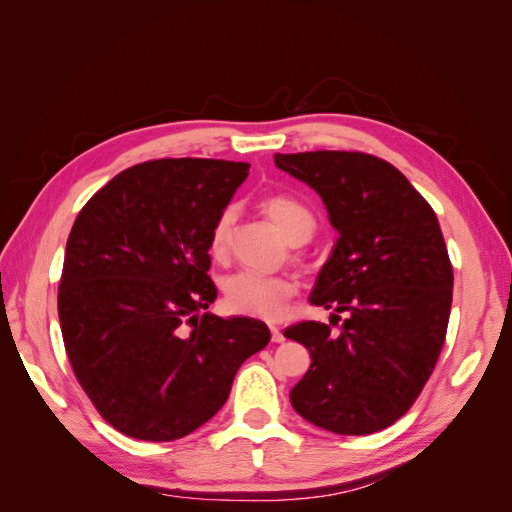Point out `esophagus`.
<instances>
[{"label":"esophagus","instance_id":"34e87169","mask_svg":"<svg viewBox=\"0 0 512 512\" xmlns=\"http://www.w3.org/2000/svg\"><path fill=\"white\" fill-rule=\"evenodd\" d=\"M270 334H273V343H284L286 341L284 332H281L277 325H270Z\"/></svg>","mask_w":512,"mask_h":512}]
</instances>
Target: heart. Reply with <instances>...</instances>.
I'll list each match as a JSON object with an SVG mask.
<instances>
[{"label":"heart","instance_id":"obj_1","mask_svg":"<svg viewBox=\"0 0 512 512\" xmlns=\"http://www.w3.org/2000/svg\"><path fill=\"white\" fill-rule=\"evenodd\" d=\"M268 220L273 222L288 242H308L314 233V215L301 202L288 198V195H270L262 204ZM237 211L235 206L226 209L215 217L209 250L213 257H224L233 237ZM297 284L288 277H268L257 273H237L226 279L224 299L226 306L235 314L257 317L264 321H279L288 312V303L295 297Z\"/></svg>","mask_w":512,"mask_h":512}]
</instances>
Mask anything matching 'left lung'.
I'll return each instance as SVG.
<instances>
[{
    "instance_id": "left-lung-1",
    "label": "left lung",
    "mask_w": 512,
    "mask_h": 512,
    "mask_svg": "<svg viewBox=\"0 0 512 512\" xmlns=\"http://www.w3.org/2000/svg\"><path fill=\"white\" fill-rule=\"evenodd\" d=\"M275 165L319 193L339 233L310 303L330 323L303 321L286 339L310 350L290 391L301 418L367 436L405 416L447 336L453 268L429 202L402 173L361 151L275 154Z\"/></svg>"
}]
</instances>
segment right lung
Returning a JSON list of instances; mask_svg holds the SVG:
<instances>
[{"label": "right lung", "mask_w": 512, "mask_h": 512, "mask_svg": "<svg viewBox=\"0 0 512 512\" xmlns=\"http://www.w3.org/2000/svg\"><path fill=\"white\" fill-rule=\"evenodd\" d=\"M248 162L162 158L129 167L83 206L65 244L59 321L85 394L129 438L189 436L222 409L270 330L206 312L209 237Z\"/></svg>", "instance_id": "add662e5"}]
</instances>
